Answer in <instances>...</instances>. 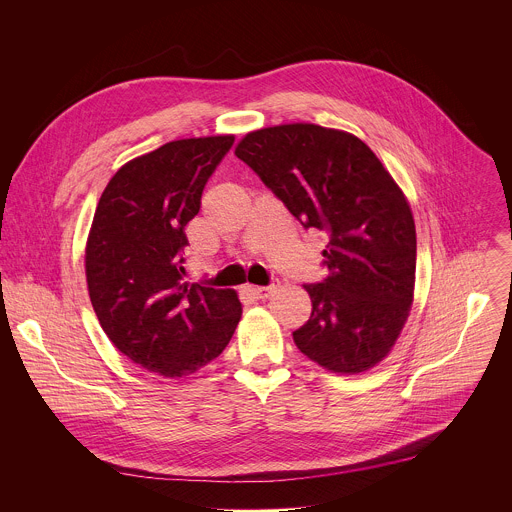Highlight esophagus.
<instances>
[{"mask_svg":"<svg viewBox=\"0 0 512 512\" xmlns=\"http://www.w3.org/2000/svg\"><path fill=\"white\" fill-rule=\"evenodd\" d=\"M277 289H279V281H275L273 285H267V287H249V291H251L257 299H267V297H271Z\"/></svg>","mask_w":512,"mask_h":512,"instance_id":"1","label":"esophagus"}]
</instances>
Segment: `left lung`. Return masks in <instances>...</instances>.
Segmentation results:
<instances>
[{
	"label": "left lung",
	"instance_id": "obj_1",
	"mask_svg": "<svg viewBox=\"0 0 512 512\" xmlns=\"http://www.w3.org/2000/svg\"><path fill=\"white\" fill-rule=\"evenodd\" d=\"M305 229L323 231L329 277L305 285L313 311L297 349L331 373L373 369L395 347L415 297L411 205L357 135L315 123L249 131L235 147Z\"/></svg>",
	"mask_w": 512,
	"mask_h": 512
}]
</instances>
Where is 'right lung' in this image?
<instances>
[{"mask_svg": "<svg viewBox=\"0 0 512 512\" xmlns=\"http://www.w3.org/2000/svg\"><path fill=\"white\" fill-rule=\"evenodd\" d=\"M235 135L177 139L127 161L103 189L85 245L93 311L109 341L165 379L187 377L229 345L241 301L233 289L189 285L185 225Z\"/></svg>", "mask_w": 512, "mask_h": 512, "instance_id": "1", "label": "right lung"}]
</instances>
